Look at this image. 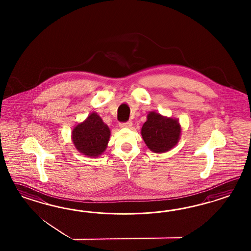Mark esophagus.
<instances>
[{
    "mask_svg": "<svg viewBox=\"0 0 251 251\" xmlns=\"http://www.w3.org/2000/svg\"><path fill=\"white\" fill-rule=\"evenodd\" d=\"M131 125H132V122H130V121L126 122H121L119 124V126L121 128H129V127H131Z\"/></svg>",
    "mask_w": 251,
    "mask_h": 251,
    "instance_id": "obj_1",
    "label": "esophagus"
}]
</instances>
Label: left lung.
<instances>
[{
	"label": "left lung",
	"mask_w": 251,
	"mask_h": 251,
	"mask_svg": "<svg viewBox=\"0 0 251 251\" xmlns=\"http://www.w3.org/2000/svg\"><path fill=\"white\" fill-rule=\"evenodd\" d=\"M181 128L174 119L150 112L142 128V136L148 148L154 152L169 151L178 142Z\"/></svg>",
	"instance_id": "8db88e82"
}]
</instances>
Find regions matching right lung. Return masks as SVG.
<instances>
[{
    "instance_id": "add662e5",
    "label": "right lung",
    "mask_w": 251,
    "mask_h": 251,
    "mask_svg": "<svg viewBox=\"0 0 251 251\" xmlns=\"http://www.w3.org/2000/svg\"><path fill=\"white\" fill-rule=\"evenodd\" d=\"M73 142L84 155L97 157L106 150L110 130L97 113L88 116L85 122L73 129Z\"/></svg>"
}]
</instances>
